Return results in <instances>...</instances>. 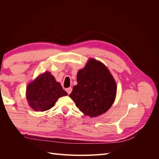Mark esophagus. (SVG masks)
I'll return each instance as SVG.
<instances>
[{"label": "esophagus", "instance_id": "1", "mask_svg": "<svg viewBox=\"0 0 159 159\" xmlns=\"http://www.w3.org/2000/svg\"><path fill=\"white\" fill-rule=\"evenodd\" d=\"M66 90V91H67V93H68V94H70V93L71 92L72 88H67Z\"/></svg>", "mask_w": 159, "mask_h": 159}]
</instances>
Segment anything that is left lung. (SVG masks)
<instances>
[{"mask_svg": "<svg viewBox=\"0 0 159 159\" xmlns=\"http://www.w3.org/2000/svg\"><path fill=\"white\" fill-rule=\"evenodd\" d=\"M70 98L84 115L95 117L107 111L114 103L117 84L108 68L102 62L89 59L77 74Z\"/></svg>", "mask_w": 159, "mask_h": 159, "instance_id": "8db88e82", "label": "left lung"}]
</instances>
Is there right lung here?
<instances>
[{"instance_id":"1","label":"right lung","mask_w":159,"mask_h":159,"mask_svg":"<svg viewBox=\"0 0 159 159\" xmlns=\"http://www.w3.org/2000/svg\"><path fill=\"white\" fill-rule=\"evenodd\" d=\"M60 83L57 82L50 72L45 71L26 88V99L35 111H45L51 109L60 98L67 95Z\"/></svg>"}]
</instances>
